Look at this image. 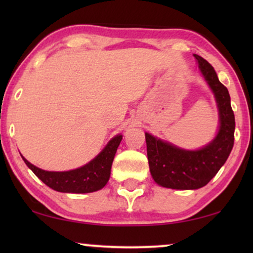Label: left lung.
I'll return each instance as SVG.
<instances>
[{"instance_id":"obj_1","label":"left lung","mask_w":253,"mask_h":253,"mask_svg":"<svg viewBox=\"0 0 253 253\" xmlns=\"http://www.w3.org/2000/svg\"><path fill=\"white\" fill-rule=\"evenodd\" d=\"M198 67L215 96L219 108L220 127L215 138L205 147L186 151L145 133L147 159L155 183L165 188L196 190L205 186L224 165L234 146L235 116L230 95L221 84L214 68L195 54Z\"/></svg>"}]
</instances>
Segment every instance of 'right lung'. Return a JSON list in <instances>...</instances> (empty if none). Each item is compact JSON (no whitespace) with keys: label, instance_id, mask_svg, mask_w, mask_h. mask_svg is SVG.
I'll return each mask as SVG.
<instances>
[{"label":"right lung","instance_id":"obj_1","mask_svg":"<svg viewBox=\"0 0 253 253\" xmlns=\"http://www.w3.org/2000/svg\"><path fill=\"white\" fill-rule=\"evenodd\" d=\"M122 136L117 134L100 152V154L81 168L69 171H47L30 164L23 158L27 167L55 191L68 193H88L102 189L110 177L113 160Z\"/></svg>","mask_w":253,"mask_h":253}]
</instances>
